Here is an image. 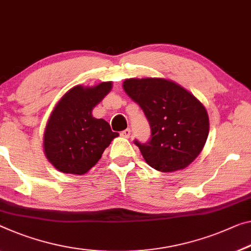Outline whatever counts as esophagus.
Wrapping results in <instances>:
<instances>
[{
    "instance_id": "34e87169",
    "label": "esophagus",
    "mask_w": 251,
    "mask_h": 251,
    "mask_svg": "<svg viewBox=\"0 0 251 251\" xmlns=\"http://www.w3.org/2000/svg\"><path fill=\"white\" fill-rule=\"evenodd\" d=\"M120 134H121V137H123V138H129L130 134H131V130L130 129L123 130Z\"/></svg>"
}]
</instances>
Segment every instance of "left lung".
Listing matches in <instances>:
<instances>
[{"label":"left lung","instance_id":"left-lung-1","mask_svg":"<svg viewBox=\"0 0 251 251\" xmlns=\"http://www.w3.org/2000/svg\"><path fill=\"white\" fill-rule=\"evenodd\" d=\"M123 88L149 122V141L134 140L147 164L164 173L187 167L209 136V117L203 104L184 87L164 78H129Z\"/></svg>","mask_w":251,"mask_h":251}]
</instances>
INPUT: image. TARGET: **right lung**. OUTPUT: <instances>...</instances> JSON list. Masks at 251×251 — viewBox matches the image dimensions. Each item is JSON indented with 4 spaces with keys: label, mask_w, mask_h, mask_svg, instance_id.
<instances>
[{
    "label": "right lung",
    "mask_w": 251,
    "mask_h": 251,
    "mask_svg": "<svg viewBox=\"0 0 251 251\" xmlns=\"http://www.w3.org/2000/svg\"><path fill=\"white\" fill-rule=\"evenodd\" d=\"M112 83L93 87L77 85L69 90L50 114L44 134L46 157L61 173L83 175L98 163L119 133L109 123L92 115Z\"/></svg>",
    "instance_id": "1"
}]
</instances>
